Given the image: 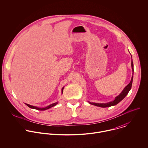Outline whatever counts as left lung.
I'll return each instance as SVG.
<instances>
[{"instance_id": "left-lung-1", "label": "left lung", "mask_w": 148, "mask_h": 148, "mask_svg": "<svg viewBox=\"0 0 148 148\" xmlns=\"http://www.w3.org/2000/svg\"><path fill=\"white\" fill-rule=\"evenodd\" d=\"M131 65H132V68L133 74L134 69H133V63L132 60V63H131ZM133 76H132L130 82L127 85V86L125 87V88L123 89V90L121 92V93L119 96H117L115 98L114 100H113V101H111V102H109V103H106V104H104V103L99 104V103H89L90 104H92V105H94V106H100V107H102V108L109 107V106H115V105L119 103H120L122 100H123L125 97V96L127 95L128 92L130 90V89L132 88V82H133Z\"/></svg>"}]
</instances>
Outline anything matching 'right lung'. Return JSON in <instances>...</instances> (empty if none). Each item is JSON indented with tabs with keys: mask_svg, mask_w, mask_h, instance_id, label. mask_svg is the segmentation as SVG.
Returning <instances> with one entry per match:
<instances>
[{
	"mask_svg": "<svg viewBox=\"0 0 148 148\" xmlns=\"http://www.w3.org/2000/svg\"><path fill=\"white\" fill-rule=\"evenodd\" d=\"M64 87L62 88V93H63V91ZM58 103H53L52 104H51L50 106H48L45 108H38V107H36V106H31V105H29L28 104H25L26 106H28V107H29L30 108H32V109H37V110H46V109H48L52 106H56V104H58Z\"/></svg>",
	"mask_w": 148,
	"mask_h": 148,
	"instance_id": "right-lung-1",
	"label": "right lung"
}]
</instances>
